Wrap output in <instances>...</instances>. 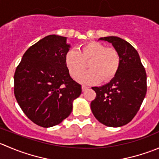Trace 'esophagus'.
Wrapping results in <instances>:
<instances>
[{
	"label": "esophagus",
	"instance_id": "34e87169",
	"mask_svg": "<svg viewBox=\"0 0 159 159\" xmlns=\"http://www.w3.org/2000/svg\"><path fill=\"white\" fill-rule=\"evenodd\" d=\"M89 88L88 87V86H85V85H82L81 86V89H82V91H87L88 89H89Z\"/></svg>",
	"mask_w": 159,
	"mask_h": 159
}]
</instances>
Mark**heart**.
Here are the masks:
<instances>
[{
    "label": "heart",
    "instance_id": "b5f03b06",
    "mask_svg": "<svg viewBox=\"0 0 159 159\" xmlns=\"http://www.w3.org/2000/svg\"><path fill=\"white\" fill-rule=\"evenodd\" d=\"M89 61V70L80 75L85 67V62ZM65 65L72 78L79 82L93 84L111 79L120 66V56L112 48H106L103 44L91 41L79 48L78 51L70 49L65 54Z\"/></svg>",
    "mask_w": 159,
    "mask_h": 159
}]
</instances>
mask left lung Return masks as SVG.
I'll return each instance as SVG.
<instances>
[{
	"label": "left lung",
	"instance_id": "left-lung-1",
	"mask_svg": "<svg viewBox=\"0 0 159 159\" xmlns=\"http://www.w3.org/2000/svg\"><path fill=\"white\" fill-rule=\"evenodd\" d=\"M111 43L120 56V66L108 84L92 87L96 98L91 109L96 119L108 127H121L135 116L145 97L147 76L140 57L128 41L115 36L99 38Z\"/></svg>",
	"mask_w": 159,
	"mask_h": 159
}]
</instances>
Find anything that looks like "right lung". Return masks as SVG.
Here are the masks:
<instances>
[{
	"instance_id": "right-lung-1",
	"label": "right lung",
	"mask_w": 159,
	"mask_h": 159,
	"mask_svg": "<svg viewBox=\"0 0 159 159\" xmlns=\"http://www.w3.org/2000/svg\"><path fill=\"white\" fill-rule=\"evenodd\" d=\"M66 37L51 34L26 51L14 74V95L24 113L38 125L60 124L72 111L81 86L70 78L65 57Z\"/></svg>"
}]
</instances>
